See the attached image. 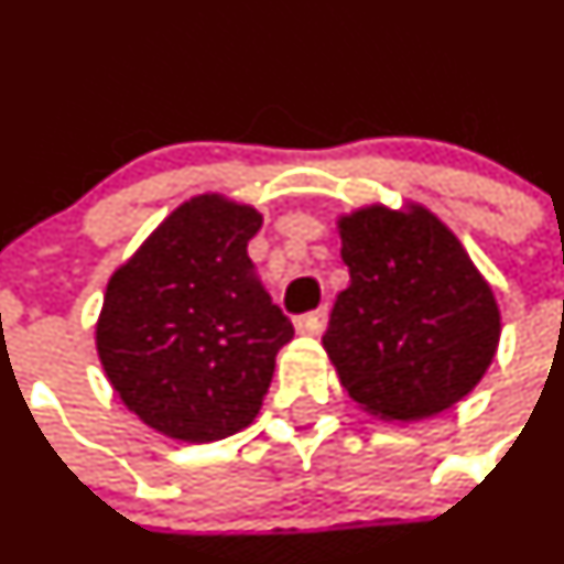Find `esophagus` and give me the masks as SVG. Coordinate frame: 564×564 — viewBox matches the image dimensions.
Returning <instances> with one entry per match:
<instances>
[{"instance_id":"1","label":"esophagus","mask_w":564,"mask_h":564,"mask_svg":"<svg viewBox=\"0 0 564 564\" xmlns=\"http://www.w3.org/2000/svg\"><path fill=\"white\" fill-rule=\"evenodd\" d=\"M325 323H328V308H317V312H308L304 317L295 319V330L301 336H319L325 330Z\"/></svg>"}]
</instances>
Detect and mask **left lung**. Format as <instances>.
<instances>
[{"label": "left lung", "instance_id": "obj_1", "mask_svg": "<svg viewBox=\"0 0 564 564\" xmlns=\"http://www.w3.org/2000/svg\"><path fill=\"white\" fill-rule=\"evenodd\" d=\"M349 284L323 349L338 381L381 422H420L463 401L500 344L492 284L454 231L416 202L338 215Z\"/></svg>", "mask_w": 564, "mask_h": 564}]
</instances>
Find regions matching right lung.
Returning <instances> with one entry per match:
<instances>
[{"label": "right lung", "mask_w": 564, "mask_h": 564, "mask_svg": "<svg viewBox=\"0 0 564 564\" xmlns=\"http://www.w3.org/2000/svg\"><path fill=\"white\" fill-rule=\"evenodd\" d=\"M260 226L250 204L198 193L107 282L96 355L120 403L166 438L209 444L252 425L293 338L252 274Z\"/></svg>", "instance_id": "1"}]
</instances>
